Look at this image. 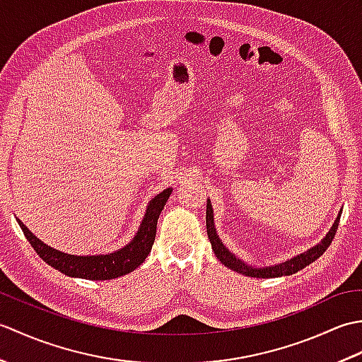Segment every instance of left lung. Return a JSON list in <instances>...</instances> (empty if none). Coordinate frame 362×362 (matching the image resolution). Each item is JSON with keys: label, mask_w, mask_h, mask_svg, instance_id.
<instances>
[{"label": "left lung", "mask_w": 362, "mask_h": 362, "mask_svg": "<svg viewBox=\"0 0 362 362\" xmlns=\"http://www.w3.org/2000/svg\"><path fill=\"white\" fill-rule=\"evenodd\" d=\"M342 210L337 214V218L334 221V224L329 228V232L325 235L324 240H322L319 244L313 245L311 249H308L300 255L292 257L291 259L283 261V263L279 264H272V266H252L244 263L241 258H238L233 252H230L226 244L222 243V240L218 235V230L214 227V214H213V206L210 199L206 201V233H209V240L211 243V249L214 252V255L218 257L222 264L227 266L232 271L247 275V276H255V279H275V276H283V275H292L298 271H302L303 267L310 266L313 261H316L322 253H324L328 245L332 244L334 233L337 230V226H339V219H341Z\"/></svg>", "instance_id": "1"}]
</instances>
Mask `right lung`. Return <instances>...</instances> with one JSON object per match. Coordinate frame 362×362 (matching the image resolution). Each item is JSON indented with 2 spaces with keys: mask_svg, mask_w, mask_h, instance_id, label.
<instances>
[{
  "mask_svg": "<svg viewBox=\"0 0 362 362\" xmlns=\"http://www.w3.org/2000/svg\"><path fill=\"white\" fill-rule=\"evenodd\" d=\"M171 193L173 188H166L151 199L138 232L124 247L110 253H101V255H71V253L60 252L38 240L20 219H17V222L37 255L59 272L74 276V279L112 280L135 271L148 258L152 244L156 241L158 216Z\"/></svg>",
  "mask_w": 362,
  "mask_h": 362,
  "instance_id": "1",
  "label": "right lung"
}]
</instances>
